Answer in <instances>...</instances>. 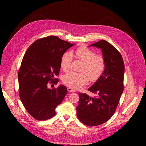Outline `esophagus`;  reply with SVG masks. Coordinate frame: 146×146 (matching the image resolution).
<instances>
[{
    "instance_id": "obj_1",
    "label": "esophagus",
    "mask_w": 146,
    "mask_h": 146,
    "mask_svg": "<svg viewBox=\"0 0 146 146\" xmlns=\"http://www.w3.org/2000/svg\"><path fill=\"white\" fill-rule=\"evenodd\" d=\"M68 91L69 92H76V91H75L74 90H73V88H70V87L68 88Z\"/></svg>"
}]
</instances>
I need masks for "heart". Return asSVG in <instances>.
<instances>
[{
    "instance_id": "b5f03b06",
    "label": "heart",
    "mask_w": 146,
    "mask_h": 146,
    "mask_svg": "<svg viewBox=\"0 0 146 146\" xmlns=\"http://www.w3.org/2000/svg\"><path fill=\"white\" fill-rule=\"evenodd\" d=\"M77 58L83 62L80 73L71 72L65 74L63 81L66 86L73 88H79L87 84L88 78L91 81H96L101 76L105 68L104 58L85 46H81L75 51ZM72 54L66 52L61 59V68L64 72L70 68Z\"/></svg>"
}]
</instances>
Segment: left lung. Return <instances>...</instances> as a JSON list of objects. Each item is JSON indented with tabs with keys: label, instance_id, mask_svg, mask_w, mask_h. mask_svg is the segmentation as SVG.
I'll list each match as a JSON object with an SVG mask.
<instances>
[{
	"label": "left lung",
	"instance_id": "1",
	"mask_svg": "<svg viewBox=\"0 0 146 146\" xmlns=\"http://www.w3.org/2000/svg\"><path fill=\"white\" fill-rule=\"evenodd\" d=\"M101 49L105 61L104 73L88 91L96 95L79 94L77 115L87 126H97L113 115L124 90V64L120 53L108 41L102 40L90 46Z\"/></svg>",
	"mask_w": 146,
	"mask_h": 146
}]
</instances>
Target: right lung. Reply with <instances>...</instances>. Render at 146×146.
<instances>
[{"mask_svg":"<svg viewBox=\"0 0 146 146\" xmlns=\"http://www.w3.org/2000/svg\"><path fill=\"white\" fill-rule=\"evenodd\" d=\"M54 36L35 41L27 50L18 74L19 94L23 106L33 117L45 120L55 115V108L67 93L65 86L50 89L48 82H58L61 59L74 45Z\"/></svg>","mask_w":146,"mask_h":146,"instance_id":"right-lung-1","label":"right lung"}]
</instances>
